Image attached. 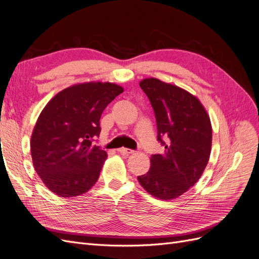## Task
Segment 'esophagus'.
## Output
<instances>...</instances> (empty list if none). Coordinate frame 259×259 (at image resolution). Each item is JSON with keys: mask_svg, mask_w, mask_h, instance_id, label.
Listing matches in <instances>:
<instances>
[{"mask_svg": "<svg viewBox=\"0 0 259 259\" xmlns=\"http://www.w3.org/2000/svg\"><path fill=\"white\" fill-rule=\"evenodd\" d=\"M117 151H119L122 154H131V153L134 152V151L132 150V149H127V148H120Z\"/></svg>", "mask_w": 259, "mask_h": 259, "instance_id": "34e87169", "label": "esophagus"}]
</instances>
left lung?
Instances as JSON below:
<instances>
[{
	"label": "left lung",
	"mask_w": 259,
	"mask_h": 259,
	"mask_svg": "<svg viewBox=\"0 0 259 259\" xmlns=\"http://www.w3.org/2000/svg\"><path fill=\"white\" fill-rule=\"evenodd\" d=\"M153 108L164 154L151 155V167L138 176L144 189L160 200L178 198L198 182L211 148L209 116L200 100L176 85L154 77L139 83ZM167 137V144L161 139Z\"/></svg>",
	"instance_id": "8db88e82"
}]
</instances>
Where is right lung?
<instances>
[{
	"instance_id": "1",
	"label": "right lung",
	"mask_w": 259,
	"mask_h": 259,
	"mask_svg": "<svg viewBox=\"0 0 259 259\" xmlns=\"http://www.w3.org/2000/svg\"><path fill=\"white\" fill-rule=\"evenodd\" d=\"M123 93L113 83L88 82L59 92L45 106L31 136L34 169L62 198L88 192L96 184L107 152L94 144L105 108Z\"/></svg>"
}]
</instances>
